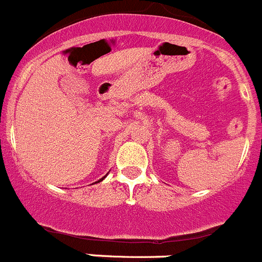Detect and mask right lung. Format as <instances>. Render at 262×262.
Returning a JSON list of instances; mask_svg holds the SVG:
<instances>
[{
  "mask_svg": "<svg viewBox=\"0 0 262 262\" xmlns=\"http://www.w3.org/2000/svg\"><path fill=\"white\" fill-rule=\"evenodd\" d=\"M106 176H107V174H106ZM106 176H105V177H106ZM105 177H102L101 180H98V181H97V184H98V182H101V181H103V178H105Z\"/></svg>",
  "mask_w": 262,
  "mask_h": 262,
  "instance_id": "add662e5",
  "label": "right lung"
}]
</instances>
